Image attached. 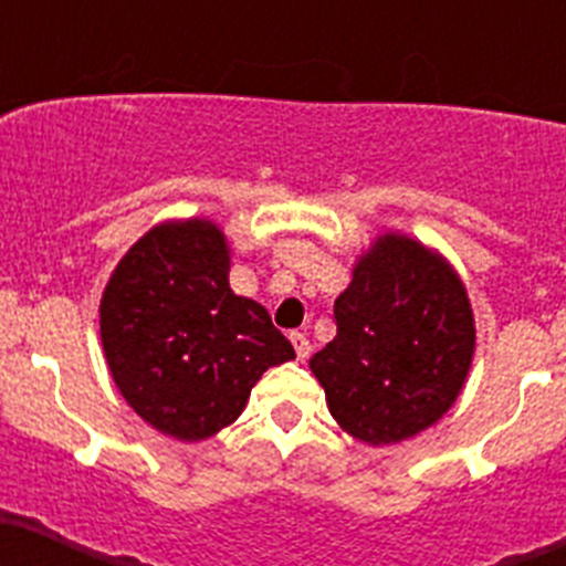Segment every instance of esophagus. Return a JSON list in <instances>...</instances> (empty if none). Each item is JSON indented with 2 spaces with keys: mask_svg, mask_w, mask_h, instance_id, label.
<instances>
[{
  "mask_svg": "<svg viewBox=\"0 0 566 566\" xmlns=\"http://www.w3.org/2000/svg\"><path fill=\"white\" fill-rule=\"evenodd\" d=\"M292 344H294V349H297V358L300 360L308 358V355H311V342H308V336H305V333L294 331L292 333Z\"/></svg>",
  "mask_w": 566,
  "mask_h": 566,
  "instance_id": "obj_1",
  "label": "esophagus"
}]
</instances>
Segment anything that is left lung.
<instances>
[{
    "label": "left lung",
    "mask_w": 566,
    "mask_h": 566,
    "mask_svg": "<svg viewBox=\"0 0 566 566\" xmlns=\"http://www.w3.org/2000/svg\"><path fill=\"white\" fill-rule=\"evenodd\" d=\"M336 338L311 358L333 419L367 444L439 422L475 353L470 297L448 261L386 233L358 258L333 305Z\"/></svg>",
    "instance_id": "obj_1"
}]
</instances>
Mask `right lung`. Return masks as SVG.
<instances>
[{"instance_id":"right-lung-1","label":"right lung","mask_w":566,"mask_h":566,"mask_svg":"<svg viewBox=\"0 0 566 566\" xmlns=\"http://www.w3.org/2000/svg\"><path fill=\"white\" fill-rule=\"evenodd\" d=\"M230 250L208 219L164 222L127 250L99 303L107 367L133 411L199 441L239 419L252 386L294 347L255 300L233 294Z\"/></svg>"}]
</instances>
